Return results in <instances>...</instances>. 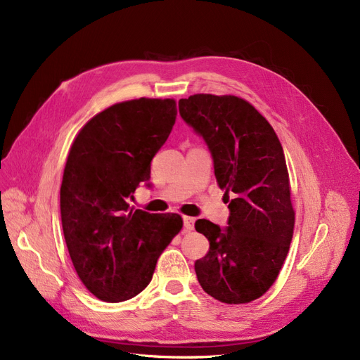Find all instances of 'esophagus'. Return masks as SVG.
Segmentation results:
<instances>
[{"instance_id":"esophagus-1","label":"esophagus","mask_w":360,"mask_h":360,"mask_svg":"<svg viewBox=\"0 0 360 360\" xmlns=\"http://www.w3.org/2000/svg\"><path fill=\"white\" fill-rule=\"evenodd\" d=\"M184 227L187 230H193L194 229V218L184 217Z\"/></svg>"}]
</instances>
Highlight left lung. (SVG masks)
I'll list each match as a JSON object with an SVG mask.
<instances>
[{
	"mask_svg": "<svg viewBox=\"0 0 360 360\" xmlns=\"http://www.w3.org/2000/svg\"><path fill=\"white\" fill-rule=\"evenodd\" d=\"M179 115L210 149L229 219L219 227L197 219L210 251L194 263L207 295L224 304H247L268 292L287 257L295 211L283 146L271 124L235 96L181 98Z\"/></svg>",
	"mask_w": 360,
	"mask_h": 360,
	"instance_id": "obj_1",
	"label": "left lung"
}]
</instances>
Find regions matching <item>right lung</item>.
I'll return each instance as SVG.
<instances>
[{
  "mask_svg": "<svg viewBox=\"0 0 360 360\" xmlns=\"http://www.w3.org/2000/svg\"><path fill=\"white\" fill-rule=\"evenodd\" d=\"M176 115L170 98L113 104L88 121L72 145L60 193L63 231L80 281L104 302L141 293L182 229L178 214L129 205L139 184L150 188V161Z\"/></svg>",
  "mask_w": 360,
  "mask_h": 360,
  "instance_id": "add662e5",
  "label": "right lung"
}]
</instances>
